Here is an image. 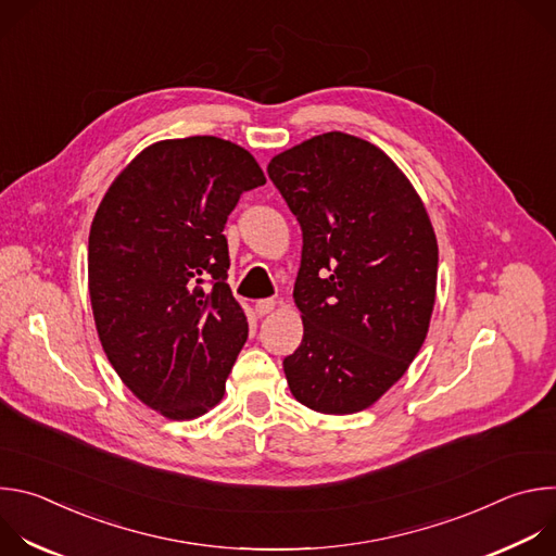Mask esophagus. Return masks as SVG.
<instances>
[{
	"instance_id": "1",
	"label": "esophagus",
	"mask_w": 556,
	"mask_h": 556,
	"mask_svg": "<svg viewBox=\"0 0 556 556\" xmlns=\"http://www.w3.org/2000/svg\"><path fill=\"white\" fill-rule=\"evenodd\" d=\"M275 305H277L275 299H260V301L255 303V312H257L260 316H266V314H270V312L275 309Z\"/></svg>"
}]
</instances>
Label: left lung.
<instances>
[{
    "label": "left lung",
    "mask_w": 556,
    "mask_h": 556,
    "mask_svg": "<svg viewBox=\"0 0 556 556\" xmlns=\"http://www.w3.org/2000/svg\"><path fill=\"white\" fill-rule=\"evenodd\" d=\"M268 176L294 213L303 339L283 358L294 399L319 414L371 407L420 352L438 283L427 208L376 144L328 131L275 155Z\"/></svg>",
    "instance_id": "left-lung-1"
}]
</instances>
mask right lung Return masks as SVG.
Masks as SVG:
<instances>
[{"instance_id": "right-lung-1", "label": "right lung", "mask_w": 556, "mask_h": 556, "mask_svg": "<svg viewBox=\"0 0 556 556\" xmlns=\"http://www.w3.org/2000/svg\"><path fill=\"white\" fill-rule=\"evenodd\" d=\"M266 185L255 157L215 136L142 149L90 228L88 281L101 345L138 401L172 420L213 409L249 339L224 224Z\"/></svg>"}]
</instances>
